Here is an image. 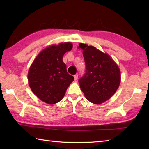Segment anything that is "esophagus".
I'll list each match as a JSON object with an SVG mask.
<instances>
[{"instance_id": "34e87169", "label": "esophagus", "mask_w": 149, "mask_h": 149, "mask_svg": "<svg viewBox=\"0 0 149 149\" xmlns=\"http://www.w3.org/2000/svg\"><path fill=\"white\" fill-rule=\"evenodd\" d=\"M74 79H75V81H77V79H78V75L77 74L74 75Z\"/></svg>"}]
</instances>
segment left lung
Instances as JSON below:
<instances>
[{
    "mask_svg": "<svg viewBox=\"0 0 149 149\" xmlns=\"http://www.w3.org/2000/svg\"><path fill=\"white\" fill-rule=\"evenodd\" d=\"M86 64V74L79 83L85 97L95 104L109 100L118 89L121 75L118 65L108 54L95 47L79 43Z\"/></svg>",
    "mask_w": 149,
    "mask_h": 149,
    "instance_id": "left-lung-1",
    "label": "left lung"
}]
</instances>
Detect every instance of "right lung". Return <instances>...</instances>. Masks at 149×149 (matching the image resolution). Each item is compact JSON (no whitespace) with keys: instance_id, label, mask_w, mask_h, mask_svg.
<instances>
[{"instance_id":"right-lung-1","label":"right lung","mask_w":149,"mask_h":149,"mask_svg":"<svg viewBox=\"0 0 149 149\" xmlns=\"http://www.w3.org/2000/svg\"><path fill=\"white\" fill-rule=\"evenodd\" d=\"M72 43L53 44L45 47L34 59L28 71V83L33 93L43 102L54 104L61 101L74 80L66 72L63 61L65 54L71 50Z\"/></svg>"}]
</instances>
